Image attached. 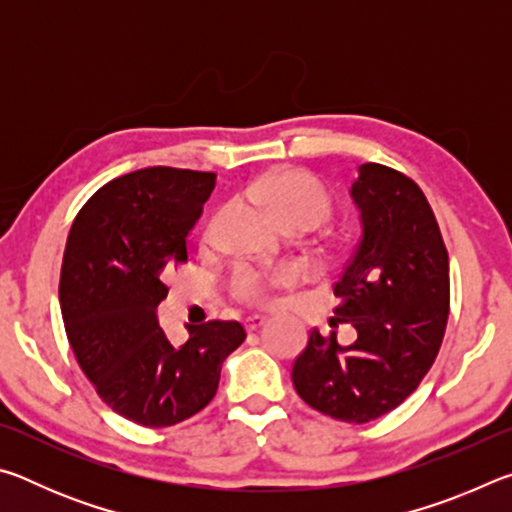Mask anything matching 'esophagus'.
<instances>
[{
	"instance_id": "obj_1",
	"label": "esophagus",
	"mask_w": 512,
	"mask_h": 512,
	"mask_svg": "<svg viewBox=\"0 0 512 512\" xmlns=\"http://www.w3.org/2000/svg\"><path fill=\"white\" fill-rule=\"evenodd\" d=\"M264 323H266L264 316H250V318H246V329L248 332H255V329H259Z\"/></svg>"
}]
</instances>
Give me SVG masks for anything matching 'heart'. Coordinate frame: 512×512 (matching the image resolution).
Returning <instances> with one entry per match:
<instances>
[{
    "label": "heart",
    "mask_w": 512,
    "mask_h": 512,
    "mask_svg": "<svg viewBox=\"0 0 512 512\" xmlns=\"http://www.w3.org/2000/svg\"><path fill=\"white\" fill-rule=\"evenodd\" d=\"M246 201L255 203L271 214L280 228L289 232H307L323 225L332 216V198L327 189L307 171L271 169L250 180L241 189ZM216 219L210 225L214 230ZM296 280V271L289 266L259 271L253 266H239L230 277L232 296L241 302H264L271 291Z\"/></svg>",
    "instance_id": "obj_1"
}]
</instances>
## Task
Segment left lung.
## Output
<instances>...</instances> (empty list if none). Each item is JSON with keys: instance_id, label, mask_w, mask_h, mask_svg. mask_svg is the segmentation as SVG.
I'll list each match as a JSON object with an SVG mask.
<instances>
[{"instance_id": "left-lung-1", "label": "left lung", "mask_w": 512, "mask_h": 512, "mask_svg": "<svg viewBox=\"0 0 512 512\" xmlns=\"http://www.w3.org/2000/svg\"><path fill=\"white\" fill-rule=\"evenodd\" d=\"M350 196L361 239L334 296L336 320L357 329H311L291 379L311 409L343 422L377 420L409 397L443 343L449 316V257L422 189L384 164H361Z\"/></svg>"}]
</instances>
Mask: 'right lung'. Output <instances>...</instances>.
<instances>
[{"instance_id":"add662e5","label":"right lung","mask_w":512,"mask_h":512,"mask_svg":"<svg viewBox=\"0 0 512 512\" xmlns=\"http://www.w3.org/2000/svg\"><path fill=\"white\" fill-rule=\"evenodd\" d=\"M214 183V173L192 169L126 173L94 192L69 230L58 289L69 345L101 400L142 427L205 409L223 361L246 339L237 320H210L173 348L158 325L162 280L187 262Z\"/></svg>"}]
</instances>
